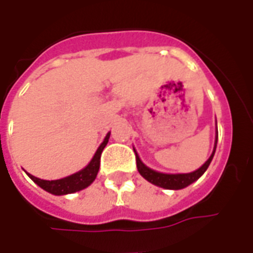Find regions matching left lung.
<instances>
[{"label": "left lung", "instance_id": "8db88e82", "mask_svg": "<svg viewBox=\"0 0 253 253\" xmlns=\"http://www.w3.org/2000/svg\"><path fill=\"white\" fill-rule=\"evenodd\" d=\"M217 141H218V131L217 135H215V146H214V150H212L211 156L209 157L205 164L202 165L199 169L194 170L191 173H176V175H169V173H161V172H157V170H153L148 168L146 165L143 164L139 156L135 152V160H137V168L138 172L146 179L148 181H150L154 186L163 187V188H167V190H181L184 187L190 186L194 181H196L199 177H201L206 169L209 168V165L211 163L212 157H214V153H215V148H217Z\"/></svg>", "mask_w": 253, "mask_h": 253}]
</instances>
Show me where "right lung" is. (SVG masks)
<instances>
[{
  "label": "right lung",
  "mask_w": 253,
  "mask_h": 253,
  "mask_svg": "<svg viewBox=\"0 0 253 253\" xmlns=\"http://www.w3.org/2000/svg\"><path fill=\"white\" fill-rule=\"evenodd\" d=\"M108 139H110V132L105 135L104 141L100 145L99 149L96 150V153H94L93 159L90 160V163L84 169L78 170L77 173H73V175L59 179V180H43V179L35 177V176L30 175V173H27V175L30 176L31 179L35 181L41 188L46 190L50 194H54V195H66V194H73V192L84 190V188L90 186L96 179V176H97L101 152L105 148Z\"/></svg>",
  "instance_id": "1"
}]
</instances>
